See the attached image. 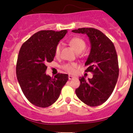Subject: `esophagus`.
Segmentation results:
<instances>
[{"instance_id": "1", "label": "esophagus", "mask_w": 133, "mask_h": 133, "mask_svg": "<svg viewBox=\"0 0 133 133\" xmlns=\"http://www.w3.org/2000/svg\"><path fill=\"white\" fill-rule=\"evenodd\" d=\"M73 78H74V76L69 75V80H71V79H72Z\"/></svg>"}]
</instances>
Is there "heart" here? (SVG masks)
Here are the masks:
<instances>
[{
	"label": "heart",
	"mask_w": 133,
	"mask_h": 133,
	"mask_svg": "<svg viewBox=\"0 0 133 133\" xmlns=\"http://www.w3.org/2000/svg\"><path fill=\"white\" fill-rule=\"evenodd\" d=\"M69 43L71 45L73 48L75 49V51L77 53L82 52L84 50L86 49V44L84 41L82 40V39L79 37H74L71 39L69 41ZM62 45L61 44H58L56 45V49H55V55L56 56H59L61 51ZM76 67V64L75 63H68L65 64L62 66V69L66 71L67 72L72 74L74 72V68Z\"/></svg>",
	"instance_id": "heart-1"
}]
</instances>
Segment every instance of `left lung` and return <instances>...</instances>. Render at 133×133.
Returning a JSON list of instances; mask_svg holds the SVG:
<instances>
[{"instance_id":"obj_1","label":"left lung","mask_w":133,"mask_h":133,"mask_svg":"<svg viewBox=\"0 0 133 133\" xmlns=\"http://www.w3.org/2000/svg\"><path fill=\"white\" fill-rule=\"evenodd\" d=\"M74 33L89 37L91 52L85 65L92 79L80 77V86L76 89L77 97L89 106H97L108 99L113 92L119 76L118 59L113 43L106 35L94 28H79Z\"/></svg>"}]
</instances>
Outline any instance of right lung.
<instances>
[{
	"mask_svg": "<svg viewBox=\"0 0 133 133\" xmlns=\"http://www.w3.org/2000/svg\"><path fill=\"white\" fill-rule=\"evenodd\" d=\"M67 30H41L22 44L16 65V75L25 97L32 104L47 108L60 96L68 75L58 73L52 78L47 75V64L54 60L55 49Z\"/></svg>",
	"mask_w": 133,
	"mask_h": 133,
	"instance_id": "obj_1",
	"label": "right lung"
}]
</instances>
